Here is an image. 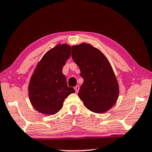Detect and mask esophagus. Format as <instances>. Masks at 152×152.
Here are the masks:
<instances>
[{"label":"esophagus","instance_id":"1","mask_svg":"<svg viewBox=\"0 0 152 152\" xmlns=\"http://www.w3.org/2000/svg\"><path fill=\"white\" fill-rule=\"evenodd\" d=\"M74 89H75V91H76V93H78V91H79V89H80V87H79V86H76L74 87Z\"/></svg>","mask_w":152,"mask_h":152}]
</instances>
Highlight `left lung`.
<instances>
[{
    "mask_svg": "<svg viewBox=\"0 0 152 152\" xmlns=\"http://www.w3.org/2000/svg\"><path fill=\"white\" fill-rule=\"evenodd\" d=\"M72 57L84 79L78 96L84 106L96 113L107 112L116 103L119 87L106 56L89 43H81L72 46Z\"/></svg>",
    "mask_w": 152,
    "mask_h": 152,
    "instance_id": "left-lung-1",
    "label": "left lung"
}]
</instances>
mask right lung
I'll return each instance as SVG.
<instances>
[{"mask_svg": "<svg viewBox=\"0 0 152 152\" xmlns=\"http://www.w3.org/2000/svg\"><path fill=\"white\" fill-rule=\"evenodd\" d=\"M71 47L58 44L46 52L33 71L28 86L31 103L39 113L52 115L60 111L64 102L75 90L67 85L63 66L70 58Z\"/></svg>", "mask_w": 152, "mask_h": 152, "instance_id": "add662e5", "label": "right lung"}]
</instances>
